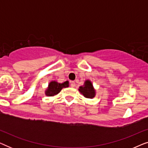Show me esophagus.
Segmentation results:
<instances>
[{
	"label": "esophagus",
	"mask_w": 148,
	"mask_h": 148,
	"mask_svg": "<svg viewBox=\"0 0 148 148\" xmlns=\"http://www.w3.org/2000/svg\"><path fill=\"white\" fill-rule=\"evenodd\" d=\"M71 86L72 88H74V87L75 86V82H71Z\"/></svg>",
	"instance_id": "obj_1"
}]
</instances>
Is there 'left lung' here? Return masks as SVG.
<instances>
[{
    "label": "left lung",
    "mask_w": 148,
    "mask_h": 148,
    "mask_svg": "<svg viewBox=\"0 0 148 148\" xmlns=\"http://www.w3.org/2000/svg\"><path fill=\"white\" fill-rule=\"evenodd\" d=\"M79 91L87 98H93L96 94V92L93 88V85L90 80H86L85 82L84 86L79 87Z\"/></svg>",
    "instance_id": "8db88e82"
}]
</instances>
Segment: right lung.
<instances>
[{"label": "right lung", "instance_id": "1", "mask_svg": "<svg viewBox=\"0 0 148 148\" xmlns=\"http://www.w3.org/2000/svg\"><path fill=\"white\" fill-rule=\"evenodd\" d=\"M67 88L69 87V82L62 83V84H59L56 82H51L48 85V88L47 90L46 91V95L48 96H53L54 95L58 94L63 88Z\"/></svg>", "mask_w": 148, "mask_h": 148}]
</instances>
